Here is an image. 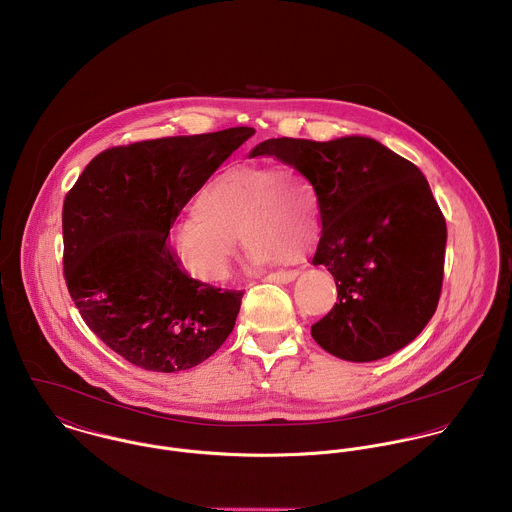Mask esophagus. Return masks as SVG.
Returning a JSON list of instances; mask_svg holds the SVG:
<instances>
[{
  "instance_id": "1",
  "label": "esophagus",
  "mask_w": 512,
  "mask_h": 512,
  "mask_svg": "<svg viewBox=\"0 0 512 512\" xmlns=\"http://www.w3.org/2000/svg\"><path fill=\"white\" fill-rule=\"evenodd\" d=\"M296 277H298V271H277V273H269V275L265 277V281H269V283L288 284L292 283Z\"/></svg>"
}]
</instances>
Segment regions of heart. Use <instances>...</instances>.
Listing matches in <instances>:
<instances>
[{"label": "heart", "mask_w": 512, "mask_h": 512, "mask_svg": "<svg viewBox=\"0 0 512 512\" xmlns=\"http://www.w3.org/2000/svg\"><path fill=\"white\" fill-rule=\"evenodd\" d=\"M192 216L169 231L172 255L192 277L224 283L237 253V235L251 245L249 255L257 265L306 251L320 229V202L302 172L241 165L198 192Z\"/></svg>", "instance_id": "heart-1"}]
</instances>
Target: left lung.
I'll return each instance as SVG.
<instances>
[{"label": "left lung", "instance_id": "8db88e82", "mask_svg": "<svg viewBox=\"0 0 512 512\" xmlns=\"http://www.w3.org/2000/svg\"><path fill=\"white\" fill-rule=\"evenodd\" d=\"M271 155L316 188L322 233L312 265H324L338 302L312 326L328 353L355 363L387 357L414 340L438 308L448 229L426 176L369 137H279Z\"/></svg>", "mask_w": 512, "mask_h": 512}]
</instances>
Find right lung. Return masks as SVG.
I'll return each instance as SVG.
<instances>
[{"instance_id":"add662e5","label":"right lung","mask_w":512,"mask_h":512,"mask_svg":"<svg viewBox=\"0 0 512 512\" xmlns=\"http://www.w3.org/2000/svg\"><path fill=\"white\" fill-rule=\"evenodd\" d=\"M253 127L178 135L96 155L62 206V269L86 326L157 373L196 367L228 340L243 290L188 277L167 243L180 210Z\"/></svg>"}]
</instances>
